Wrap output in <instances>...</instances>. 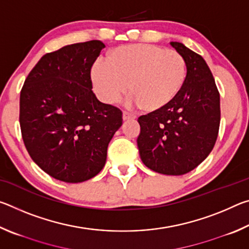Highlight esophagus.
<instances>
[{"mask_svg":"<svg viewBox=\"0 0 249 249\" xmlns=\"http://www.w3.org/2000/svg\"><path fill=\"white\" fill-rule=\"evenodd\" d=\"M130 119H136V115L133 114V113H129V112H123V120H130Z\"/></svg>","mask_w":249,"mask_h":249,"instance_id":"1","label":"esophagus"}]
</instances>
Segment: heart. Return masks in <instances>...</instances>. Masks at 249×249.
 Returning <instances> with one entry per match:
<instances>
[{"label":"heart","mask_w":249,"mask_h":249,"mask_svg":"<svg viewBox=\"0 0 249 249\" xmlns=\"http://www.w3.org/2000/svg\"><path fill=\"white\" fill-rule=\"evenodd\" d=\"M185 71L184 59L177 50L133 44L115 48L109 53L107 62L96 61L92 81L96 94L105 103H115L128 88L129 105L155 111L177 95Z\"/></svg>","instance_id":"heart-1"}]
</instances>
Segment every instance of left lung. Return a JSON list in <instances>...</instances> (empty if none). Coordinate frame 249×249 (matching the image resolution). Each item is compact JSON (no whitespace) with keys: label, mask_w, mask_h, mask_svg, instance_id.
<instances>
[{"label":"left lung","mask_w":249,"mask_h":249,"mask_svg":"<svg viewBox=\"0 0 249 249\" xmlns=\"http://www.w3.org/2000/svg\"><path fill=\"white\" fill-rule=\"evenodd\" d=\"M170 45L183 57L187 74L165 107L138 117L142 161L158 174L181 176L197 167L215 145L221 121L220 92L199 53L178 41Z\"/></svg>","instance_id":"left-lung-1"}]
</instances>
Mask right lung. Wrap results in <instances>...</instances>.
I'll list each match as a JSON object with an SVG mask.
<instances>
[{
	"label": "right lung",
	"instance_id": "add662e5",
	"mask_svg": "<svg viewBox=\"0 0 249 249\" xmlns=\"http://www.w3.org/2000/svg\"><path fill=\"white\" fill-rule=\"evenodd\" d=\"M105 45L90 40L40 58L19 96V125L34 162L53 178L78 183L103 169L122 111L96 99L91 68Z\"/></svg>",
	"mask_w": 249,
	"mask_h": 249
}]
</instances>
